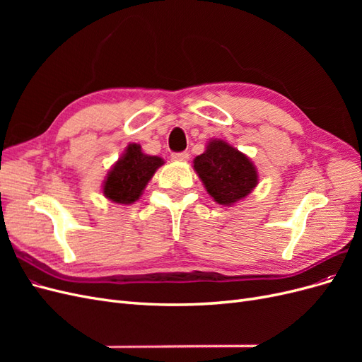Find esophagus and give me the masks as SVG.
I'll return each instance as SVG.
<instances>
[{
  "instance_id": "obj_1",
  "label": "esophagus",
  "mask_w": 362,
  "mask_h": 362,
  "mask_svg": "<svg viewBox=\"0 0 362 362\" xmlns=\"http://www.w3.org/2000/svg\"><path fill=\"white\" fill-rule=\"evenodd\" d=\"M189 157H190V154L187 151H182V152H173L172 154V158L173 160H177V161H185V160H189Z\"/></svg>"
}]
</instances>
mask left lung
<instances>
[{
    "instance_id": "1",
    "label": "left lung",
    "mask_w": 362,
    "mask_h": 362,
    "mask_svg": "<svg viewBox=\"0 0 362 362\" xmlns=\"http://www.w3.org/2000/svg\"><path fill=\"white\" fill-rule=\"evenodd\" d=\"M206 192L221 205L245 199L257 187L258 173L252 161L223 140H211L193 161Z\"/></svg>"
}]
</instances>
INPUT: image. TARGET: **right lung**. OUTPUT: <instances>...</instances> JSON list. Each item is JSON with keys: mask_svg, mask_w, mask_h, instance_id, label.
Masks as SVG:
<instances>
[{"mask_svg": "<svg viewBox=\"0 0 362 362\" xmlns=\"http://www.w3.org/2000/svg\"><path fill=\"white\" fill-rule=\"evenodd\" d=\"M163 163L160 157L144 154L140 145H128L124 156L107 175L103 189L104 196L116 204L136 202Z\"/></svg>", "mask_w": 362, "mask_h": 362, "instance_id": "obj_1", "label": "right lung"}]
</instances>
